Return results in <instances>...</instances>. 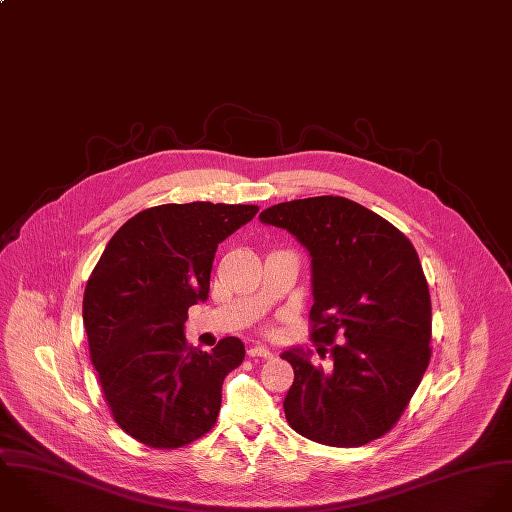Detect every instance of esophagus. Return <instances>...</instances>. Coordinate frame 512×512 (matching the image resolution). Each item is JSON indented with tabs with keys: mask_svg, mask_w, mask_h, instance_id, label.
<instances>
[{
	"mask_svg": "<svg viewBox=\"0 0 512 512\" xmlns=\"http://www.w3.org/2000/svg\"><path fill=\"white\" fill-rule=\"evenodd\" d=\"M247 354H249L251 358H271V356H273V352H271L267 346H263V344L251 346V348L247 350Z\"/></svg>",
	"mask_w": 512,
	"mask_h": 512,
	"instance_id": "obj_1",
	"label": "esophagus"
}]
</instances>
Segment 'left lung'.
Instances as JSON below:
<instances>
[{
  "instance_id": "8db88e82",
  "label": "left lung",
  "mask_w": 512,
  "mask_h": 512,
  "mask_svg": "<svg viewBox=\"0 0 512 512\" xmlns=\"http://www.w3.org/2000/svg\"><path fill=\"white\" fill-rule=\"evenodd\" d=\"M259 219L307 247L310 338L332 356V368L322 370L301 348L281 354L295 370L283 404L289 425L330 447L382 437L408 408L431 358V299L411 241L340 196L273 205Z\"/></svg>"
}]
</instances>
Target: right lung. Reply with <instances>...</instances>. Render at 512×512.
<instances>
[{"mask_svg":"<svg viewBox=\"0 0 512 512\" xmlns=\"http://www.w3.org/2000/svg\"><path fill=\"white\" fill-rule=\"evenodd\" d=\"M257 205L164 204L130 217L106 243L83 299L91 362L114 421L136 441L174 449L207 433L239 338L211 352L186 342L188 308L205 301L217 245Z\"/></svg>","mask_w":512,"mask_h":512,"instance_id":"right-lung-1","label":"right lung"}]
</instances>
